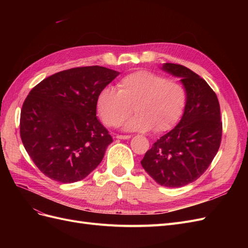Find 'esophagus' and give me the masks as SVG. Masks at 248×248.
<instances>
[{
  "instance_id": "1",
  "label": "esophagus",
  "mask_w": 248,
  "mask_h": 248,
  "mask_svg": "<svg viewBox=\"0 0 248 248\" xmlns=\"http://www.w3.org/2000/svg\"><path fill=\"white\" fill-rule=\"evenodd\" d=\"M118 140H129L131 136H117L116 137Z\"/></svg>"
}]
</instances>
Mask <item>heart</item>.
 Instances as JSON below:
<instances>
[{
  "instance_id": "b5f03b06",
  "label": "heart",
  "mask_w": 248,
  "mask_h": 248,
  "mask_svg": "<svg viewBox=\"0 0 248 248\" xmlns=\"http://www.w3.org/2000/svg\"><path fill=\"white\" fill-rule=\"evenodd\" d=\"M187 92L181 82L168 80L147 70L132 72L118 82V90L108 86L99 92L96 109L103 123L116 127L124 122L132 108L137 112L124 124L127 131L163 132L182 117Z\"/></svg>"
}]
</instances>
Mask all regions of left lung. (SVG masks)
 <instances>
[{"label":"left lung","instance_id":"obj_1","mask_svg":"<svg viewBox=\"0 0 248 248\" xmlns=\"http://www.w3.org/2000/svg\"><path fill=\"white\" fill-rule=\"evenodd\" d=\"M161 69L180 78L187 101L180 122L154 142L140 163L159 185L182 187L204 174L218 151L220 108L207 81L187 67L164 63Z\"/></svg>","mask_w":248,"mask_h":248}]
</instances>
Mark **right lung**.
<instances>
[{"mask_svg":"<svg viewBox=\"0 0 248 248\" xmlns=\"http://www.w3.org/2000/svg\"><path fill=\"white\" fill-rule=\"evenodd\" d=\"M119 74L101 66L78 67L31 90L20 111V138L44 175L73 183L99 166L112 139L96 117V99Z\"/></svg>","mask_w":248,"mask_h":248,"instance_id":"obj_1","label":"right lung"}]
</instances>
